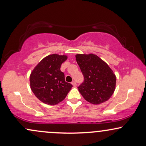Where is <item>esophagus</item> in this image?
Returning a JSON list of instances; mask_svg holds the SVG:
<instances>
[{
	"instance_id": "obj_1",
	"label": "esophagus",
	"mask_w": 146,
	"mask_h": 146,
	"mask_svg": "<svg viewBox=\"0 0 146 146\" xmlns=\"http://www.w3.org/2000/svg\"><path fill=\"white\" fill-rule=\"evenodd\" d=\"M72 85H73V86H76V82H75V81H73V82H72Z\"/></svg>"
}]
</instances>
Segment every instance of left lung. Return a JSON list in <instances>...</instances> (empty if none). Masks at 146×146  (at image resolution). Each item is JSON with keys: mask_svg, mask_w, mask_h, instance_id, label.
<instances>
[{"mask_svg": "<svg viewBox=\"0 0 146 146\" xmlns=\"http://www.w3.org/2000/svg\"><path fill=\"white\" fill-rule=\"evenodd\" d=\"M84 82L78 90L87 102L100 104L108 101L116 86V76L110 66L97 55L77 54L75 56Z\"/></svg>", "mask_w": 146, "mask_h": 146, "instance_id": "left-lung-1", "label": "left lung"}]
</instances>
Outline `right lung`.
<instances>
[{
    "label": "right lung",
    "instance_id": "1",
    "mask_svg": "<svg viewBox=\"0 0 146 146\" xmlns=\"http://www.w3.org/2000/svg\"><path fill=\"white\" fill-rule=\"evenodd\" d=\"M66 55H48L43 58L31 71L30 87L40 101L48 105H56L63 101L72 88L65 82L60 66L67 60Z\"/></svg>",
    "mask_w": 146,
    "mask_h": 146
}]
</instances>
